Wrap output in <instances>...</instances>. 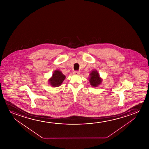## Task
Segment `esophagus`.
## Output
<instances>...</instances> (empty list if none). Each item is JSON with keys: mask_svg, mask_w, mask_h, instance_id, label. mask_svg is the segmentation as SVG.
<instances>
[{"mask_svg": "<svg viewBox=\"0 0 149 149\" xmlns=\"http://www.w3.org/2000/svg\"><path fill=\"white\" fill-rule=\"evenodd\" d=\"M79 74V71H75L73 72L74 75H78Z\"/></svg>", "mask_w": 149, "mask_h": 149, "instance_id": "1", "label": "esophagus"}]
</instances>
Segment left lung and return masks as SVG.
<instances>
[{
  "instance_id": "8db88e82",
  "label": "left lung",
  "mask_w": 149,
  "mask_h": 149,
  "mask_svg": "<svg viewBox=\"0 0 149 149\" xmlns=\"http://www.w3.org/2000/svg\"><path fill=\"white\" fill-rule=\"evenodd\" d=\"M90 82L91 85L96 87L101 84L102 80L100 78L99 75L96 71H93L90 73Z\"/></svg>"
}]
</instances>
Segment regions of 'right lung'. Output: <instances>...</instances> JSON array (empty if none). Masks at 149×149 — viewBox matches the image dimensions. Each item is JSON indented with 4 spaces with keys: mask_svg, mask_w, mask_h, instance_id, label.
Here are the masks:
<instances>
[{
    "mask_svg": "<svg viewBox=\"0 0 149 149\" xmlns=\"http://www.w3.org/2000/svg\"><path fill=\"white\" fill-rule=\"evenodd\" d=\"M65 78V76L63 75L61 72L56 70L53 73L52 77L49 79V82L52 86L57 87L62 84Z\"/></svg>",
    "mask_w": 149,
    "mask_h": 149,
    "instance_id": "1",
    "label": "right lung"
}]
</instances>
